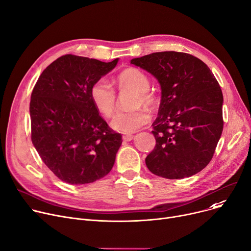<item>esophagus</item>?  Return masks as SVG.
I'll return each mask as SVG.
<instances>
[{
	"label": "esophagus",
	"instance_id": "34e87169",
	"mask_svg": "<svg viewBox=\"0 0 251 251\" xmlns=\"http://www.w3.org/2000/svg\"><path fill=\"white\" fill-rule=\"evenodd\" d=\"M133 135H131V134H124L123 136H122V138H123V140H125V141H130V140H132L133 139Z\"/></svg>",
	"mask_w": 251,
	"mask_h": 251
}]
</instances>
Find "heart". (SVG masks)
<instances>
[{"instance_id":"1","label":"heart","mask_w":251,"mask_h":251,"mask_svg":"<svg viewBox=\"0 0 251 251\" xmlns=\"http://www.w3.org/2000/svg\"><path fill=\"white\" fill-rule=\"evenodd\" d=\"M117 84L120 91L132 90L135 92L132 102V108L135 110L117 114L113 119L112 126L122 133H132L147 125L151 120L150 113L144 108L139 107L144 105L148 109H153L159 102V99L153 91L149 89L150 79L139 69L127 68L123 70L117 77ZM89 96L96 109L102 116L107 118L113 116L116 109L117 96L115 89L107 79L100 78L92 84Z\"/></svg>"}]
</instances>
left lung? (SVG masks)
<instances>
[{
    "instance_id": "1",
    "label": "left lung",
    "mask_w": 251,
    "mask_h": 251,
    "mask_svg": "<svg viewBox=\"0 0 251 251\" xmlns=\"http://www.w3.org/2000/svg\"><path fill=\"white\" fill-rule=\"evenodd\" d=\"M131 64L151 73L162 89L151 131L155 147L146 157L147 167L167 179L201 172L213 159L224 126L223 94L215 75L199 58L173 50Z\"/></svg>"
}]
</instances>
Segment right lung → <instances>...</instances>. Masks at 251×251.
<instances>
[{
	"label": "right lung",
	"mask_w": 251,
	"mask_h": 251,
	"mask_svg": "<svg viewBox=\"0 0 251 251\" xmlns=\"http://www.w3.org/2000/svg\"><path fill=\"white\" fill-rule=\"evenodd\" d=\"M118 59L65 55L43 71L31 92V141L43 162L69 184L95 182L112 170L122 135L110 128L89 90Z\"/></svg>",
	"instance_id": "add662e5"
}]
</instances>
